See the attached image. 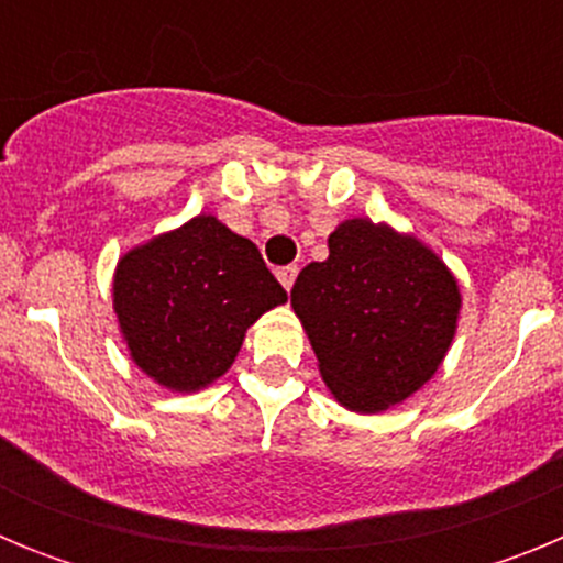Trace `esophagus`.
Returning a JSON list of instances; mask_svg holds the SVG:
<instances>
[{"label":"esophagus","mask_w":563,"mask_h":563,"mask_svg":"<svg viewBox=\"0 0 563 563\" xmlns=\"http://www.w3.org/2000/svg\"><path fill=\"white\" fill-rule=\"evenodd\" d=\"M296 276H298V267L296 265H287L278 271V282H282V287H285L287 292L292 290V285H296Z\"/></svg>","instance_id":"esophagus-1"}]
</instances>
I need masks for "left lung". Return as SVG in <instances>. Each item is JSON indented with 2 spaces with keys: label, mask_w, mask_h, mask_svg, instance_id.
Listing matches in <instances>:
<instances>
[{
  "label": "left lung",
  "mask_w": 563,
  "mask_h": 563,
  "mask_svg": "<svg viewBox=\"0 0 563 563\" xmlns=\"http://www.w3.org/2000/svg\"><path fill=\"white\" fill-rule=\"evenodd\" d=\"M290 301L335 400L375 415L440 369L462 298L442 258L415 236L346 220L330 233V256L298 273Z\"/></svg>",
  "instance_id": "left-lung-1"
}]
</instances>
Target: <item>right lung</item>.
Instances as JSON below:
<instances>
[{
  "mask_svg": "<svg viewBox=\"0 0 563 563\" xmlns=\"http://www.w3.org/2000/svg\"><path fill=\"white\" fill-rule=\"evenodd\" d=\"M285 301L258 247L211 213L129 251L112 285L132 361L174 391L225 375L247 327Z\"/></svg>",
  "mask_w": 563,
  "mask_h": 563,
  "instance_id": "add662e5",
  "label": "right lung"
}]
</instances>
